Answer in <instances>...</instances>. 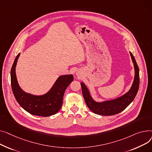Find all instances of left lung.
Listing matches in <instances>:
<instances>
[{
    "mask_svg": "<svg viewBox=\"0 0 152 152\" xmlns=\"http://www.w3.org/2000/svg\"><path fill=\"white\" fill-rule=\"evenodd\" d=\"M135 70V76L132 86L129 91L123 96L111 101L97 102L91 97L87 87L83 83H81L82 90L85 102L93 112L104 116H109L117 114L125 109L134 99L139 86V69L136 59L130 52Z\"/></svg>",
    "mask_w": 152,
    "mask_h": 152,
    "instance_id": "1",
    "label": "left lung"
}]
</instances>
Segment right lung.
Listing matches in <instances>:
<instances>
[{
    "instance_id": "obj_1",
    "label": "right lung",
    "mask_w": 152,
    "mask_h": 152,
    "mask_svg": "<svg viewBox=\"0 0 152 152\" xmlns=\"http://www.w3.org/2000/svg\"><path fill=\"white\" fill-rule=\"evenodd\" d=\"M20 55L19 53L16 56L11 69V85L16 100L23 109L31 114L43 117L55 115L61 108L64 92L74 80L73 75L60 76L51 90L44 95L35 96L25 93L18 83L15 72Z\"/></svg>"
}]
</instances>
